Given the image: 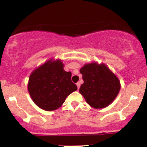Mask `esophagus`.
I'll list each match as a JSON object with an SVG mask.
<instances>
[{
    "label": "esophagus",
    "mask_w": 147,
    "mask_h": 147,
    "mask_svg": "<svg viewBox=\"0 0 147 147\" xmlns=\"http://www.w3.org/2000/svg\"><path fill=\"white\" fill-rule=\"evenodd\" d=\"M80 86H81L80 83H79V82H77V88H78V90L79 89V88H80Z\"/></svg>",
    "instance_id": "1"
}]
</instances>
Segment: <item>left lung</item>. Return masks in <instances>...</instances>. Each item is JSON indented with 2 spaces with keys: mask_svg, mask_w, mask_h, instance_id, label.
Wrapping results in <instances>:
<instances>
[{
  "mask_svg": "<svg viewBox=\"0 0 147 147\" xmlns=\"http://www.w3.org/2000/svg\"><path fill=\"white\" fill-rule=\"evenodd\" d=\"M80 73L84 84L79 92L89 105L94 109H103L113 102L120 90V82L105 64H85Z\"/></svg>",
  "mask_w": 147,
  "mask_h": 147,
  "instance_id": "obj_1",
  "label": "left lung"
}]
</instances>
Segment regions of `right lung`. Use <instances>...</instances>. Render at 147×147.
Returning <instances> with one entry per match:
<instances>
[{
  "label": "right lung",
  "mask_w": 147,
  "mask_h": 147,
  "mask_svg": "<svg viewBox=\"0 0 147 147\" xmlns=\"http://www.w3.org/2000/svg\"><path fill=\"white\" fill-rule=\"evenodd\" d=\"M63 66L61 60L50 59L30 76L28 92L33 102L43 110H56L70 93L77 90L71 81L72 73L65 71Z\"/></svg>",
  "instance_id": "right-lung-1"
}]
</instances>
